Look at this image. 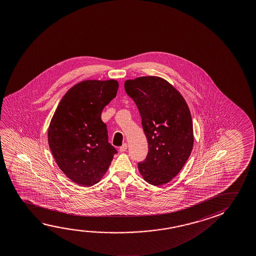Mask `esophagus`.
<instances>
[{
  "instance_id": "1",
  "label": "esophagus",
  "mask_w": 256,
  "mask_h": 256,
  "mask_svg": "<svg viewBox=\"0 0 256 256\" xmlns=\"http://www.w3.org/2000/svg\"><path fill=\"white\" fill-rule=\"evenodd\" d=\"M126 148H128V146H126V144H123L122 146L120 147V152H125L126 150Z\"/></svg>"
}]
</instances>
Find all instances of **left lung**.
<instances>
[{
  "mask_svg": "<svg viewBox=\"0 0 256 256\" xmlns=\"http://www.w3.org/2000/svg\"><path fill=\"white\" fill-rule=\"evenodd\" d=\"M125 90L138 108L148 142L138 164L144 180L154 186L178 175L193 149V122L188 106L176 88L158 76L126 80Z\"/></svg>",
  "mask_w": 256,
  "mask_h": 256,
  "instance_id": "obj_1",
  "label": "left lung"
}]
</instances>
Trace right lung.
<instances>
[{"label": "right lung", "mask_w": 256, "mask_h": 256, "mask_svg": "<svg viewBox=\"0 0 256 256\" xmlns=\"http://www.w3.org/2000/svg\"><path fill=\"white\" fill-rule=\"evenodd\" d=\"M116 80H86L68 91L60 102L48 130L55 162L80 186L101 180L118 152L109 141L102 110L117 94Z\"/></svg>", "instance_id": "add662e5"}]
</instances>
